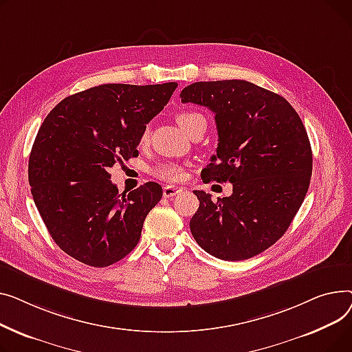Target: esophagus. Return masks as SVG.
<instances>
[{"instance_id": "esophagus-1", "label": "esophagus", "mask_w": 352, "mask_h": 352, "mask_svg": "<svg viewBox=\"0 0 352 352\" xmlns=\"http://www.w3.org/2000/svg\"><path fill=\"white\" fill-rule=\"evenodd\" d=\"M182 193L180 188H175V186H164L163 188V196L164 197H175Z\"/></svg>"}]
</instances>
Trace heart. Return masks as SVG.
Returning <instances> with one entry per match:
<instances>
[{"label": "heart", "mask_w": 352, "mask_h": 352, "mask_svg": "<svg viewBox=\"0 0 352 352\" xmlns=\"http://www.w3.org/2000/svg\"><path fill=\"white\" fill-rule=\"evenodd\" d=\"M177 125L182 129L183 133L188 135V132L199 123L200 120H204V118L197 112H182L176 116ZM149 139V128H144L140 135V142L144 143ZM152 175L168 182H177L183 177V170L179 164L175 163H160L157 166L152 169Z\"/></svg>", "instance_id": "1"}]
</instances>
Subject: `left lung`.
<instances>
[{
    "label": "left lung",
    "instance_id": "1",
    "mask_svg": "<svg viewBox=\"0 0 352 352\" xmlns=\"http://www.w3.org/2000/svg\"><path fill=\"white\" fill-rule=\"evenodd\" d=\"M180 98L216 115L219 143L203 182L233 183L217 201L195 190L190 232L220 260L254 257L285 233L307 195L313 152L302 122L283 96L241 79L195 82Z\"/></svg>",
    "mask_w": 352,
    "mask_h": 352
}]
</instances>
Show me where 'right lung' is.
I'll use <instances>...</instances> for the list:
<instances>
[{"mask_svg":"<svg viewBox=\"0 0 352 352\" xmlns=\"http://www.w3.org/2000/svg\"><path fill=\"white\" fill-rule=\"evenodd\" d=\"M176 82L105 84L60 100L32 144L28 180L36 209L62 252L108 267L139 243L160 184L119 195L108 172L138 155L143 129L169 102Z\"/></svg>","mask_w":352,"mask_h":352,"instance_id":"obj_1","label":"right lung"}]
</instances>
